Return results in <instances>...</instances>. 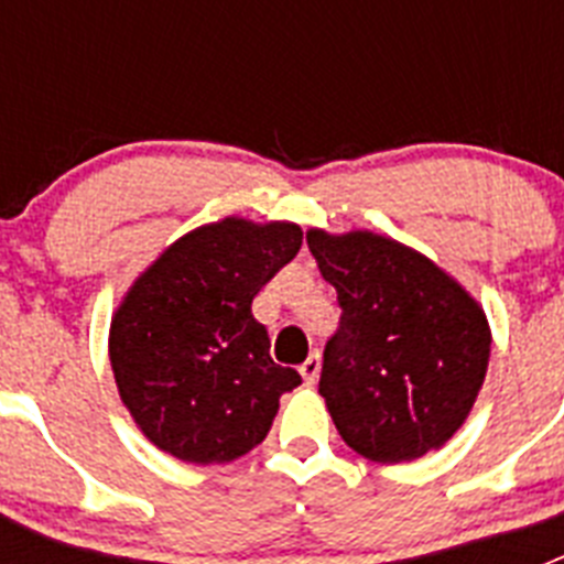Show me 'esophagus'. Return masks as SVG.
<instances>
[{"instance_id": "esophagus-1", "label": "esophagus", "mask_w": 564, "mask_h": 564, "mask_svg": "<svg viewBox=\"0 0 564 564\" xmlns=\"http://www.w3.org/2000/svg\"><path fill=\"white\" fill-rule=\"evenodd\" d=\"M299 372H302L305 383H316L318 372H322V356H318V352H311V356H307V361L299 367Z\"/></svg>"}]
</instances>
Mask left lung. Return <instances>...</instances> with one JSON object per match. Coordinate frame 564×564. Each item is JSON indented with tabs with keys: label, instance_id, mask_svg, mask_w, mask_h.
Returning <instances> with one entry per match:
<instances>
[{
	"label": "left lung",
	"instance_id": "1",
	"mask_svg": "<svg viewBox=\"0 0 564 564\" xmlns=\"http://www.w3.org/2000/svg\"><path fill=\"white\" fill-rule=\"evenodd\" d=\"M307 248L341 307L318 378L338 435L376 463L443 446L486 378L482 307L432 259L381 234L311 228Z\"/></svg>",
	"mask_w": 564,
	"mask_h": 564
}]
</instances>
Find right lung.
Returning <instances> with one entry per match:
<instances>
[{
	"label": "right lung",
	"instance_id": "add662e5",
	"mask_svg": "<svg viewBox=\"0 0 564 564\" xmlns=\"http://www.w3.org/2000/svg\"><path fill=\"white\" fill-rule=\"evenodd\" d=\"M302 248L296 223L226 217L166 248L115 311L109 361L123 406L177 460L231 463L265 441L282 392L302 383L271 358L251 302Z\"/></svg>",
	"mask_w": 564,
	"mask_h": 564
}]
</instances>
